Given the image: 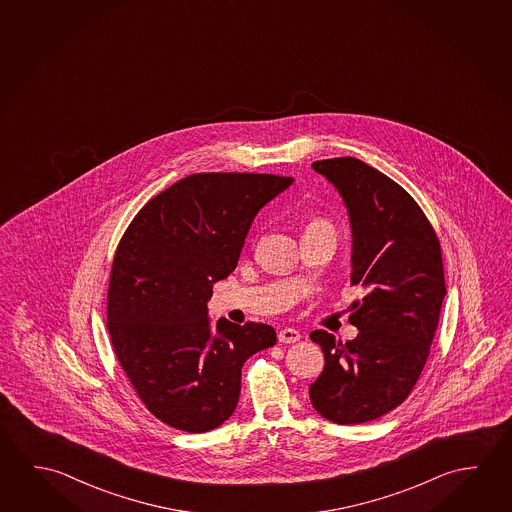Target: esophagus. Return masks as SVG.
Returning a JSON list of instances; mask_svg holds the SVG:
<instances>
[{
  "instance_id": "1",
  "label": "esophagus",
  "mask_w": 512,
  "mask_h": 512,
  "mask_svg": "<svg viewBox=\"0 0 512 512\" xmlns=\"http://www.w3.org/2000/svg\"><path fill=\"white\" fill-rule=\"evenodd\" d=\"M300 337H302V334H300L296 328H282V330L278 332V341H280V343H296V341H300Z\"/></svg>"
}]
</instances>
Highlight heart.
<instances>
[{"instance_id": "obj_1", "label": "heart", "mask_w": 512, "mask_h": 512, "mask_svg": "<svg viewBox=\"0 0 512 512\" xmlns=\"http://www.w3.org/2000/svg\"><path fill=\"white\" fill-rule=\"evenodd\" d=\"M312 223H321V219H314V221H312Z\"/></svg>"}]
</instances>
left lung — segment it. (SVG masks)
<instances>
[{
    "label": "left lung",
    "instance_id": "obj_1",
    "mask_svg": "<svg viewBox=\"0 0 512 512\" xmlns=\"http://www.w3.org/2000/svg\"><path fill=\"white\" fill-rule=\"evenodd\" d=\"M312 168L343 196L352 227V341L325 330L310 339L325 368L310 384L312 407L337 425H357L396 409L411 394L430 353L443 305L441 246L411 194L353 157L316 160Z\"/></svg>",
    "mask_w": 512,
    "mask_h": 512
}]
</instances>
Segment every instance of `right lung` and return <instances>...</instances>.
Wrapping results in <instances>:
<instances>
[{
  "instance_id": "1",
  "label": "right lung",
  "mask_w": 512,
  "mask_h": 512,
  "mask_svg": "<svg viewBox=\"0 0 512 512\" xmlns=\"http://www.w3.org/2000/svg\"><path fill=\"white\" fill-rule=\"evenodd\" d=\"M291 176L196 173L151 198L121 237L110 271L107 328L146 409L169 427L209 432L234 414L241 369L277 343L264 323L212 330L207 302L227 278L253 219Z\"/></svg>"
}]
</instances>
